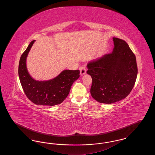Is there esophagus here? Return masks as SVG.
Instances as JSON below:
<instances>
[{"instance_id":"34e87169","label":"esophagus","mask_w":155,"mask_h":155,"mask_svg":"<svg viewBox=\"0 0 155 155\" xmlns=\"http://www.w3.org/2000/svg\"><path fill=\"white\" fill-rule=\"evenodd\" d=\"M86 72H87V70H86L85 67H81L80 68V75H83L86 74Z\"/></svg>"}]
</instances>
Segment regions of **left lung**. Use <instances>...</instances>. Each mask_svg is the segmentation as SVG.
<instances>
[{"mask_svg":"<svg viewBox=\"0 0 155 155\" xmlns=\"http://www.w3.org/2000/svg\"><path fill=\"white\" fill-rule=\"evenodd\" d=\"M113 52L89 62L87 74L92 80L91 94L100 103L110 104L124 99L135 85L136 58L125 41L113 38Z\"/></svg>","mask_w":155,"mask_h":155,"instance_id":"1","label":"left lung"}]
</instances>
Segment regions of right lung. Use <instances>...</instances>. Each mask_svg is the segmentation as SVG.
Here are the masks:
<instances>
[{
	"label": "right lung",
	"instance_id": "1",
	"mask_svg": "<svg viewBox=\"0 0 155 155\" xmlns=\"http://www.w3.org/2000/svg\"><path fill=\"white\" fill-rule=\"evenodd\" d=\"M35 41L30 42L19 61L18 75L23 91L30 101L37 105L59 104L66 98L73 82L80 77V70H64L58 76L48 81L34 80L27 71L26 59Z\"/></svg>",
	"mask_w": 155,
	"mask_h": 155
}]
</instances>
